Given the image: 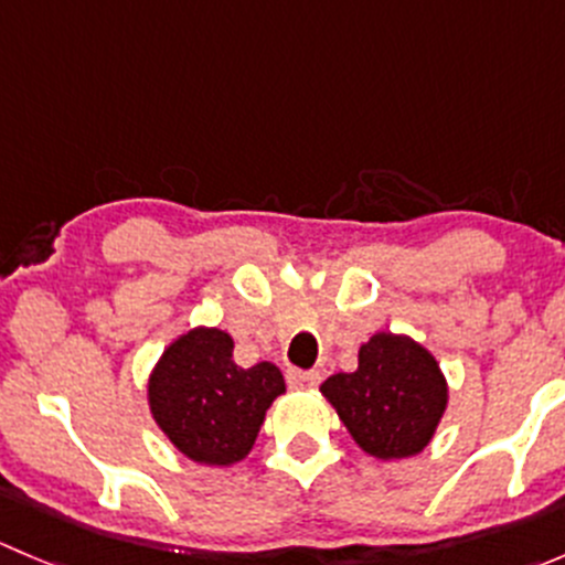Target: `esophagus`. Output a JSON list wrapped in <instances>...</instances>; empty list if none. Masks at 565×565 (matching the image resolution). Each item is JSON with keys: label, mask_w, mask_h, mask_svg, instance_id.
Segmentation results:
<instances>
[{"label": "esophagus", "mask_w": 565, "mask_h": 565, "mask_svg": "<svg viewBox=\"0 0 565 565\" xmlns=\"http://www.w3.org/2000/svg\"><path fill=\"white\" fill-rule=\"evenodd\" d=\"M319 372H300V369H287V383L295 391H309L319 385Z\"/></svg>", "instance_id": "esophagus-1"}]
</instances>
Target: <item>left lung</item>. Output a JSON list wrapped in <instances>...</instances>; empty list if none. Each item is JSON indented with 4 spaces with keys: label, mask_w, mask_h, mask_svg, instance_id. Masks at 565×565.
Listing matches in <instances>:
<instances>
[{
    "label": "left lung",
    "mask_w": 565,
    "mask_h": 565,
    "mask_svg": "<svg viewBox=\"0 0 565 565\" xmlns=\"http://www.w3.org/2000/svg\"><path fill=\"white\" fill-rule=\"evenodd\" d=\"M361 451L380 461L424 451L448 407L437 358L404 333H374L358 350L355 372L319 385Z\"/></svg>",
    "instance_id": "1"
}]
</instances>
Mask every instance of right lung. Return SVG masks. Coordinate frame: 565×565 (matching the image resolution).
I'll use <instances>...</instances> for the list:
<instances>
[{
  "mask_svg": "<svg viewBox=\"0 0 565 565\" xmlns=\"http://www.w3.org/2000/svg\"><path fill=\"white\" fill-rule=\"evenodd\" d=\"M235 341L221 328H191L163 350L147 380L158 429L182 457L232 467L254 448L270 404L287 383L276 363L237 366Z\"/></svg>",
  "mask_w": 565,
  "mask_h": 565,
  "instance_id": "obj_1",
  "label": "right lung"
}]
</instances>
